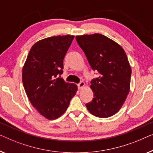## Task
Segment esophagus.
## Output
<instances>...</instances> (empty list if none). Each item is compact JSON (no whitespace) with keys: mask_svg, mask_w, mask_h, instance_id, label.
Returning <instances> with one entry per match:
<instances>
[{"mask_svg":"<svg viewBox=\"0 0 153 153\" xmlns=\"http://www.w3.org/2000/svg\"><path fill=\"white\" fill-rule=\"evenodd\" d=\"M85 82L82 81H81V82H79V83L77 84V87H78L79 89H81L82 88H83L84 87H85Z\"/></svg>","mask_w":153,"mask_h":153,"instance_id":"1","label":"esophagus"}]
</instances>
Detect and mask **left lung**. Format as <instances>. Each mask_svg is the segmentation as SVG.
Segmentation results:
<instances>
[{"label":"left lung","mask_w":153,"mask_h":153,"mask_svg":"<svg viewBox=\"0 0 153 153\" xmlns=\"http://www.w3.org/2000/svg\"><path fill=\"white\" fill-rule=\"evenodd\" d=\"M76 39L92 69L100 75L91 81L94 98L86 107L97 117H111L119 111L130 91L132 71L126 53L117 43L101 34Z\"/></svg>","instance_id":"obj_1"}]
</instances>
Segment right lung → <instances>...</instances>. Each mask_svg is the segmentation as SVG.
I'll return each mask as SVG.
<instances>
[{"instance_id": "obj_1", "label": "right lung", "mask_w": 153, "mask_h": 153, "mask_svg": "<svg viewBox=\"0 0 153 153\" xmlns=\"http://www.w3.org/2000/svg\"><path fill=\"white\" fill-rule=\"evenodd\" d=\"M74 36H55L35 43L23 68L22 81L31 104L46 119L65 112L76 95V85L64 82V58Z\"/></svg>"}]
</instances>
